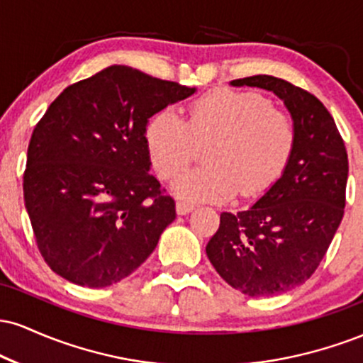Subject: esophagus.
<instances>
[{
  "label": "esophagus",
  "mask_w": 363,
  "mask_h": 363,
  "mask_svg": "<svg viewBox=\"0 0 363 363\" xmlns=\"http://www.w3.org/2000/svg\"><path fill=\"white\" fill-rule=\"evenodd\" d=\"M193 210H194V205H191V203L177 201V205H176L177 215H187V213H191Z\"/></svg>",
  "instance_id": "34e87169"
}]
</instances>
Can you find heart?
<instances>
[{"instance_id":"obj_1","label":"heart","mask_w":363,"mask_h":363,"mask_svg":"<svg viewBox=\"0 0 363 363\" xmlns=\"http://www.w3.org/2000/svg\"><path fill=\"white\" fill-rule=\"evenodd\" d=\"M295 140L290 116L256 91L215 90L191 104L187 119L164 109L145 128L150 164L160 179L176 177L198 147L210 143L206 167L187 170L172 186L187 201H227L237 191L244 198L262 194L285 170Z\"/></svg>"}]
</instances>
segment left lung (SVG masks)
I'll use <instances>...</instances> for the list:
<instances>
[{
	"mask_svg": "<svg viewBox=\"0 0 363 363\" xmlns=\"http://www.w3.org/2000/svg\"><path fill=\"white\" fill-rule=\"evenodd\" d=\"M232 85L272 90L297 131L283 176L249 210L223 211L206 245L228 285L249 297H269L309 280L326 256L345 213L348 155L333 116L307 90L269 74Z\"/></svg>",
	"mask_w": 363,
	"mask_h": 363,
	"instance_id": "left-lung-1",
	"label": "left lung"
}]
</instances>
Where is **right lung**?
Listing matches in <instances>:
<instances>
[{"mask_svg": "<svg viewBox=\"0 0 363 363\" xmlns=\"http://www.w3.org/2000/svg\"><path fill=\"white\" fill-rule=\"evenodd\" d=\"M193 94L116 65L66 86L48 107L28 143L23 199L54 273L102 289L153 252L176 203L148 174L145 128Z\"/></svg>", "mask_w": 363, "mask_h": 363, "instance_id": "obj_1", "label": "right lung"}]
</instances>
